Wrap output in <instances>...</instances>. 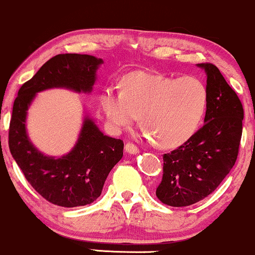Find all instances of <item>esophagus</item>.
<instances>
[{
    "mask_svg": "<svg viewBox=\"0 0 255 255\" xmlns=\"http://www.w3.org/2000/svg\"><path fill=\"white\" fill-rule=\"evenodd\" d=\"M125 151L128 154H138L139 149L135 144H132V143H127V145H125Z\"/></svg>",
    "mask_w": 255,
    "mask_h": 255,
    "instance_id": "34e87169",
    "label": "esophagus"
}]
</instances>
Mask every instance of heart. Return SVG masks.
<instances>
[{
	"label": "heart",
	"instance_id": "1",
	"mask_svg": "<svg viewBox=\"0 0 255 255\" xmlns=\"http://www.w3.org/2000/svg\"><path fill=\"white\" fill-rule=\"evenodd\" d=\"M208 105L206 85L195 77L172 78L136 71L123 78L122 90L105 88L100 106L114 131L132 125L139 114L143 135L162 148H176L193 137Z\"/></svg>",
	"mask_w": 255,
	"mask_h": 255
}]
</instances>
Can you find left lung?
<instances>
[{"instance_id":"left-lung-1","label":"left lung","mask_w":255,"mask_h":255,"mask_svg":"<svg viewBox=\"0 0 255 255\" xmlns=\"http://www.w3.org/2000/svg\"><path fill=\"white\" fill-rule=\"evenodd\" d=\"M207 76L205 124L181 147L164 154V173L156 188L162 204L184 207L201 201L218 188L235 165L242 136L243 107L220 71L197 64Z\"/></svg>"}]
</instances>
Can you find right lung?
Here are the masks:
<instances>
[{"label":"right lung","instance_id":"right-lung-1","mask_svg":"<svg viewBox=\"0 0 255 255\" xmlns=\"http://www.w3.org/2000/svg\"><path fill=\"white\" fill-rule=\"evenodd\" d=\"M101 64L102 59L87 54H59L21 85L14 100L8 141L10 154L33 189L61 207L89 205L101 195L108 173L123 158L124 143L104 135L95 122L85 116L70 153L60 158L44 155L27 136V111L36 94L43 90L65 88L91 93Z\"/></svg>","mask_w":255,"mask_h":255}]
</instances>
